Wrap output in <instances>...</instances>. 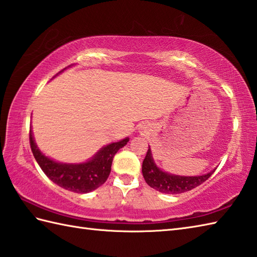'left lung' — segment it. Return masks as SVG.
<instances>
[{"label":"left lung","instance_id":"obj_1","mask_svg":"<svg viewBox=\"0 0 257 257\" xmlns=\"http://www.w3.org/2000/svg\"><path fill=\"white\" fill-rule=\"evenodd\" d=\"M213 172L214 171H211L210 173L199 177L173 176V174L163 172L154 162L150 147L148 151H147L146 158L143 162V174L147 184L150 185L155 190L159 191V192L168 194L188 192V191L199 187L200 184L205 182L212 176Z\"/></svg>","mask_w":257,"mask_h":257}]
</instances>
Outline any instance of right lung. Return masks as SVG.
Segmentation results:
<instances>
[{"instance_id":"1","label":"right lung","mask_w":257,"mask_h":257,"mask_svg":"<svg viewBox=\"0 0 257 257\" xmlns=\"http://www.w3.org/2000/svg\"><path fill=\"white\" fill-rule=\"evenodd\" d=\"M125 138L118 143L108 145L98 152L92 159L80 165H66L53 161L37 149L30 130V145L35 160L41 169L54 183L61 188L76 193H87L99 188L106 182L111 171L114 155L128 143Z\"/></svg>"}]
</instances>
